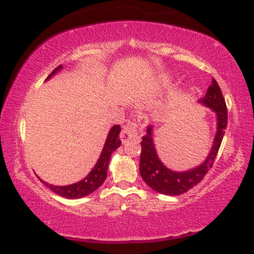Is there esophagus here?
<instances>
[{"label":"esophagus","mask_w":254,"mask_h":254,"mask_svg":"<svg viewBox=\"0 0 254 254\" xmlns=\"http://www.w3.org/2000/svg\"><path fill=\"white\" fill-rule=\"evenodd\" d=\"M139 138V129H138V125L134 122H129L125 127H123L121 132V140L122 143H127L131 139H138Z\"/></svg>","instance_id":"34e87169"}]
</instances>
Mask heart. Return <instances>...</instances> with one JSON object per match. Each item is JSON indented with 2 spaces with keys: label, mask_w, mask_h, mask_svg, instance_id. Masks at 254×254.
I'll use <instances>...</instances> for the list:
<instances>
[{
  "label": "heart",
  "mask_w": 254,
  "mask_h": 254,
  "mask_svg": "<svg viewBox=\"0 0 254 254\" xmlns=\"http://www.w3.org/2000/svg\"><path fill=\"white\" fill-rule=\"evenodd\" d=\"M162 81H164V82H165V81H167V79H166V77H165V79H164V80H162Z\"/></svg>",
  "instance_id": "b5f03b06"
}]
</instances>
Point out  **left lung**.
Instances as JSON below:
<instances>
[{"mask_svg": "<svg viewBox=\"0 0 254 254\" xmlns=\"http://www.w3.org/2000/svg\"><path fill=\"white\" fill-rule=\"evenodd\" d=\"M202 106L210 108L216 116V134L208 157L201 165L187 171H173L162 164L158 157L153 139V125H148L146 134L141 138V154L139 160V173L148 187L164 195L177 196L188 191L201 182L209 168L214 164L218 153L222 139L224 137L228 125V113H226L225 100L222 90L215 79L208 88L203 99L198 100Z\"/></svg>", "mask_w": 254, "mask_h": 254, "instance_id": "1", "label": "left lung"}]
</instances>
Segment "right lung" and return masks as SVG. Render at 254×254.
I'll use <instances>...</instances> for the list:
<instances>
[{
  "mask_svg": "<svg viewBox=\"0 0 254 254\" xmlns=\"http://www.w3.org/2000/svg\"><path fill=\"white\" fill-rule=\"evenodd\" d=\"M63 69V65L57 67L49 76L46 77V80H50L53 75H56L59 70ZM120 132H121V127L120 125H114L111 127L108 133L106 143L101 152L99 160L96 161L95 166L92 168V171L89 172V174L86 178H83L81 181H77L75 184L68 185V186H54L51 184H47L44 180L40 179V181L43 182L46 187H49L53 192H56L57 195L63 196L65 198H69V200H74V198H81L84 196H88L96 190L97 188L101 187L104 180L107 179L108 175V165H109L111 153L115 150H117L121 146L122 141L120 139Z\"/></svg>",
  "mask_w": 254,
  "mask_h": 254,
  "instance_id": "add662e5",
  "label": "right lung"
}]
</instances>
